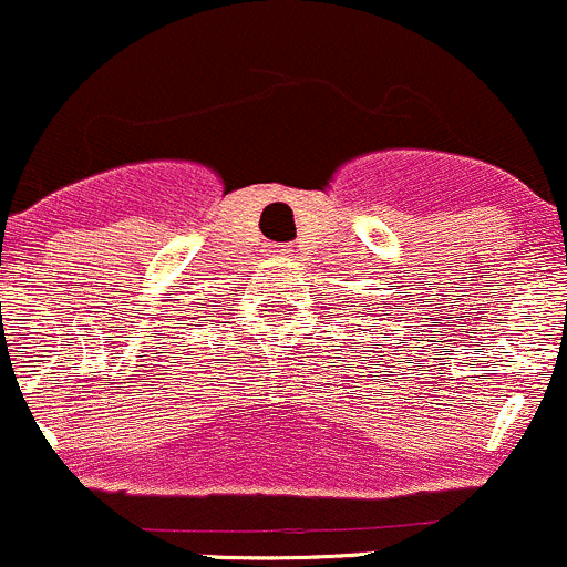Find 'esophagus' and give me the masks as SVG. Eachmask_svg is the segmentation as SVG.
I'll use <instances>...</instances> for the list:
<instances>
[{"mask_svg":"<svg viewBox=\"0 0 567 567\" xmlns=\"http://www.w3.org/2000/svg\"><path fill=\"white\" fill-rule=\"evenodd\" d=\"M289 245H272V254H289Z\"/></svg>","mask_w":567,"mask_h":567,"instance_id":"esophagus-1","label":"esophagus"}]
</instances>
